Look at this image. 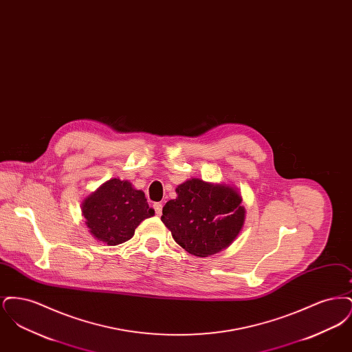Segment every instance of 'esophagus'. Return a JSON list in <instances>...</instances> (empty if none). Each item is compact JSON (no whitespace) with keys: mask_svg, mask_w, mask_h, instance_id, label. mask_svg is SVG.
I'll return each instance as SVG.
<instances>
[{"mask_svg":"<svg viewBox=\"0 0 352 352\" xmlns=\"http://www.w3.org/2000/svg\"><path fill=\"white\" fill-rule=\"evenodd\" d=\"M162 203H154L153 204V208H154V211H155V214L158 215V217H161V214H162Z\"/></svg>","mask_w":352,"mask_h":352,"instance_id":"esophagus-1","label":"esophagus"}]
</instances>
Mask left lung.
<instances>
[{
	"instance_id": "left-lung-1",
	"label": "left lung",
	"mask_w": 352,
	"mask_h": 352,
	"mask_svg": "<svg viewBox=\"0 0 352 352\" xmlns=\"http://www.w3.org/2000/svg\"><path fill=\"white\" fill-rule=\"evenodd\" d=\"M162 208L161 220L184 250L207 257L227 248L244 224L241 197L230 186L190 179Z\"/></svg>"
}]
</instances>
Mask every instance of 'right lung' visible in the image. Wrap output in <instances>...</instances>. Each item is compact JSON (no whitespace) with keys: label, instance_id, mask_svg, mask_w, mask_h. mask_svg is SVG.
<instances>
[{"label":"right lung","instance_id":"add662e5","mask_svg":"<svg viewBox=\"0 0 352 352\" xmlns=\"http://www.w3.org/2000/svg\"><path fill=\"white\" fill-rule=\"evenodd\" d=\"M82 210L89 232L108 245L128 241L137 226L154 215L145 194L118 178L109 179L92 192Z\"/></svg>","mask_w":352,"mask_h":352}]
</instances>
